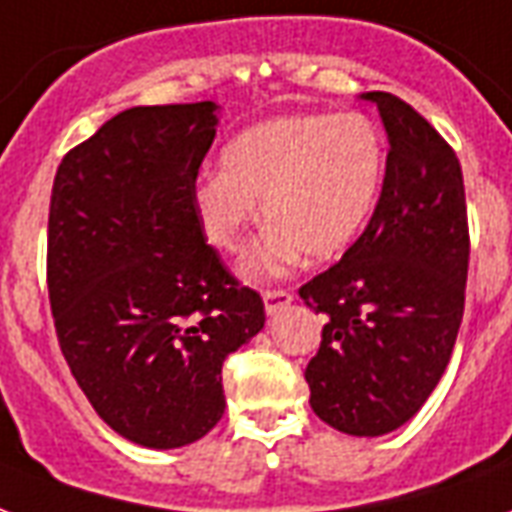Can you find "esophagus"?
<instances>
[{
	"label": "esophagus",
	"instance_id": "1",
	"mask_svg": "<svg viewBox=\"0 0 512 512\" xmlns=\"http://www.w3.org/2000/svg\"><path fill=\"white\" fill-rule=\"evenodd\" d=\"M263 304H266L268 314L282 312L285 306L293 304V293H287V290H266L263 293Z\"/></svg>",
	"mask_w": 512,
	"mask_h": 512
}]
</instances>
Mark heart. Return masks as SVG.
I'll list each match as a JSON object with an SVG mask.
<instances>
[{
    "mask_svg": "<svg viewBox=\"0 0 512 512\" xmlns=\"http://www.w3.org/2000/svg\"><path fill=\"white\" fill-rule=\"evenodd\" d=\"M219 160L222 173L192 189L200 227L214 249L238 252L263 200L268 230L241 274L271 279L301 255L325 263L355 244L380 198L385 143L363 113H301L246 127Z\"/></svg>",
    "mask_w": 512,
    "mask_h": 512,
    "instance_id": "obj_1",
    "label": "heart"
}]
</instances>
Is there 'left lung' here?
Here are the masks:
<instances>
[{"instance_id": "1", "label": "left lung", "mask_w": 512, "mask_h": 512, "mask_svg": "<svg viewBox=\"0 0 512 512\" xmlns=\"http://www.w3.org/2000/svg\"><path fill=\"white\" fill-rule=\"evenodd\" d=\"M388 132L380 200L361 238L298 293L325 314L306 366L314 415L352 437H382L426 404L464 314L467 200L456 151L415 108L366 92Z\"/></svg>"}]
</instances>
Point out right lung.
I'll return each mask as SVG.
<instances>
[{"label":"right lung","instance_id":"right-lung-1","mask_svg":"<svg viewBox=\"0 0 512 512\" xmlns=\"http://www.w3.org/2000/svg\"><path fill=\"white\" fill-rule=\"evenodd\" d=\"M219 105H140L56 170L48 295L64 361L116 434L154 450L206 437L225 412L222 363L266 325L206 244L192 189Z\"/></svg>","mask_w":512,"mask_h":512}]
</instances>
